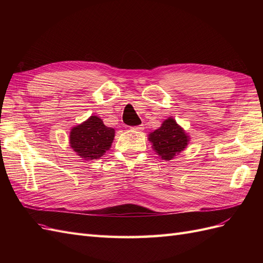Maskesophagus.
<instances>
[{
	"mask_svg": "<svg viewBox=\"0 0 263 263\" xmlns=\"http://www.w3.org/2000/svg\"><path fill=\"white\" fill-rule=\"evenodd\" d=\"M133 130H136V132H141L142 129H144V127H142V125H139V126H134L132 127Z\"/></svg>",
	"mask_w": 263,
	"mask_h": 263,
	"instance_id": "obj_1",
	"label": "esophagus"
}]
</instances>
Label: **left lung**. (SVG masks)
Segmentation results:
<instances>
[{"label":"left lung","instance_id":"obj_1","mask_svg":"<svg viewBox=\"0 0 263 263\" xmlns=\"http://www.w3.org/2000/svg\"><path fill=\"white\" fill-rule=\"evenodd\" d=\"M149 141L153 148L163 160H172L189 144V136L172 117L162 123L158 129L149 134Z\"/></svg>","mask_w":263,"mask_h":263}]
</instances>
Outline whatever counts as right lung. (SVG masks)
<instances>
[{"label": "right lung", "instance_id": "obj_1", "mask_svg": "<svg viewBox=\"0 0 263 263\" xmlns=\"http://www.w3.org/2000/svg\"><path fill=\"white\" fill-rule=\"evenodd\" d=\"M115 129L107 127L98 116H91L70 132V146L84 160H94L112 146Z\"/></svg>", "mask_w": 263, "mask_h": 263}]
</instances>
